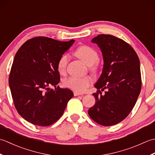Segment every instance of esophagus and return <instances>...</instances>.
I'll return each mask as SVG.
<instances>
[{"label":"esophagus","instance_id":"esophagus-1","mask_svg":"<svg viewBox=\"0 0 155 155\" xmlns=\"http://www.w3.org/2000/svg\"><path fill=\"white\" fill-rule=\"evenodd\" d=\"M83 94L82 93H78V92H76V91H74V96H78V95H82Z\"/></svg>","mask_w":155,"mask_h":155}]
</instances>
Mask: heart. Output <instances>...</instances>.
Wrapping results in <instances>:
<instances>
[{
	"label": "heart",
	"instance_id": "obj_1",
	"mask_svg": "<svg viewBox=\"0 0 155 155\" xmlns=\"http://www.w3.org/2000/svg\"><path fill=\"white\" fill-rule=\"evenodd\" d=\"M75 54L83 61L88 66H91V70L95 71L98 68L97 61L98 55L97 52L89 46L83 45L78 47L75 51ZM68 54H63L58 58L57 62V67L58 72L64 74L67 71V67L68 62ZM92 78L90 77H78L75 76L66 78L63 81V84L65 87L70 88L78 93H83L86 91L92 83Z\"/></svg>",
	"mask_w": 155,
	"mask_h": 155
}]
</instances>
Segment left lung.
Segmentation results:
<instances>
[{"mask_svg": "<svg viewBox=\"0 0 155 155\" xmlns=\"http://www.w3.org/2000/svg\"><path fill=\"white\" fill-rule=\"evenodd\" d=\"M101 48L104 65L94 84L96 103L88 111L90 117L103 126L123 120L136 104L141 90L140 61L133 47L110 35H98L91 41ZM103 91L107 90L104 94Z\"/></svg>", "mask_w": 155, "mask_h": 155, "instance_id": "8db88e82", "label": "left lung"}]
</instances>
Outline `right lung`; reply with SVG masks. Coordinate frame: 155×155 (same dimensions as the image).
<instances>
[{"instance_id":"right-lung-1","label":"right lung","mask_w":155,"mask_h":155,"mask_svg":"<svg viewBox=\"0 0 155 155\" xmlns=\"http://www.w3.org/2000/svg\"><path fill=\"white\" fill-rule=\"evenodd\" d=\"M74 42L35 37L26 41L16 53L9 87L16 110L29 123L42 127L53 124L73 97L70 89L57 87L60 82L57 62Z\"/></svg>"}]
</instances>
